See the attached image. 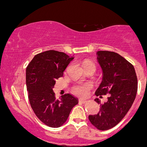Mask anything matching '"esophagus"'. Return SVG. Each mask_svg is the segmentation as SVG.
Returning a JSON list of instances; mask_svg holds the SVG:
<instances>
[{
	"label": "esophagus",
	"mask_w": 147,
	"mask_h": 147,
	"mask_svg": "<svg viewBox=\"0 0 147 147\" xmlns=\"http://www.w3.org/2000/svg\"><path fill=\"white\" fill-rule=\"evenodd\" d=\"M79 102H80V103H85L87 102V100L86 99H79Z\"/></svg>",
	"instance_id": "1"
}]
</instances>
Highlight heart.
Here are the masks:
<instances>
[{
    "label": "heart",
    "mask_w": 147,
    "mask_h": 147,
    "mask_svg": "<svg viewBox=\"0 0 147 147\" xmlns=\"http://www.w3.org/2000/svg\"><path fill=\"white\" fill-rule=\"evenodd\" d=\"M86 65H93L95 66L94 63L89 59H86L83 62V66ZM91 88V86L89 84H78L74 85L71 88V92L74 95H77L78 97H84L88 95L89 91Z\"/></svg>",
    "instance_id": "heart-1"
}]
</instances>
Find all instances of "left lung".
Listing matches in <instances>:
<instances>
[{
    "label": "left lung",
    "instance_id": "obj_1",
    "mask_svg": "<svg viewBox=\"0 0 147 147\" xmlns=\"http://www.w3.org/2000/svg\"><path fill=\"white\" fill-rule=\"evenodd\" d=\"M97 54L103 77L95 95L109 97L103 105L95 99L100 110L88 118L97 129L105 131L117 125L130 109L137 92V77L133 65L117 53L99 51Z\"/></svg>",
    "mask_w": 147,
    "mask_h": 147
}]
</instances>
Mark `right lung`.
<instances>
[{
    "label": "right lung",
    "instance_id": "obj_1",
    "mask_svg": "<svg viewBox=\"0 0 147 147\" xmlns=\"http://www.w3.org/2000/svg\"><path fill=\"white\" fill-rule=\"evenodd\" d=\"M73 59L63 52L48 50L36 55L26 67L30 104L37 117L48 127L57 128L64 124L78 103L77 98L69 93L57 99L52 89Z\"/></svg>",
    "mask_w": 147,
    "mask_h": 147
}]
</instances>
